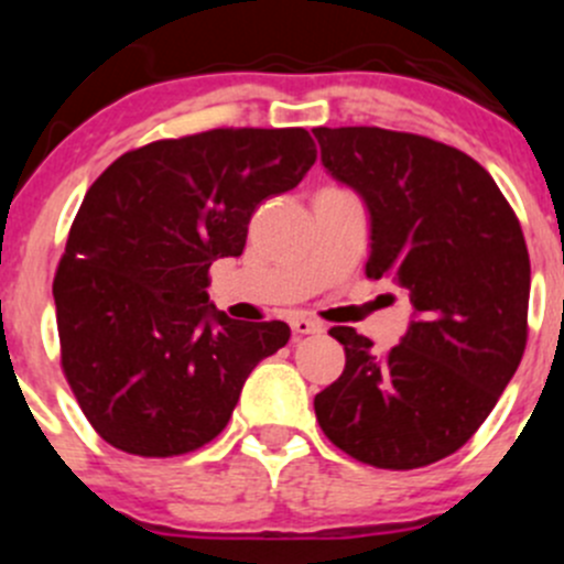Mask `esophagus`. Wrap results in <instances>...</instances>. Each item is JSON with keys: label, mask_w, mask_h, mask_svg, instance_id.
Returning a JSON list of instances; mask_svg holds the SVG:
<instances>
[{"label": "esophagus", "mask_w": 564, "mask_h": 564, "mask_svg": "<svg viewBox=\"0 0 564 564\" xmlns=\"http://www.w3.org/2000/svg\"><path fill=\"white\" fill-rule=\"evenodd\" d=\"M292 333L294 335H316V333H324V324L316 322V318H308V316H292Z\"/></svg>", "instance_id": "obj_1"}]
</instances>
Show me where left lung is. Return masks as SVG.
I'll return each mask as SVG.
<instances>
[{
	"mask_svg": "<svg viewBox=\"0 0 564 564\" xmlns=\"http://www.w3.org/2000/svg\"><path fill=\"white\" fill-rule=\"evenodd\" d=\"M322 166L362 198L368 278L412 303L401 344L377 355L333 327L346 368L314 398L327 440L379 469H417L471 440L527 346L529 253L491 174L456 147L382 128H314Z\"/></svg>",
	"mask_w": 564,
	"mask_h": 564,
	"instance_id": "left-lung-1",
	"label": "left lung"
}]
</instances>
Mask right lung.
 I'll return each mask as SVG.
<instances>
[{
    "instance_id": "1",
    "label": "right lung",
    "mask_w": 564,
    "mask_h": 564,
    "mask_svg": "<svg viewBox=\"0 0 564 564\" xmlns=\"http://www.w3.org/2000/svg\"><path fill=\"white\" fill-rule=\"evenodd\" d=\"M316 161L303 128H220L124 152L84 196L54 278L62 368L117 451L191 453L229 423L246 379L289 324L229 318L209 267L240 256L264 198Z\"/></svg>"
}]
</instances>
